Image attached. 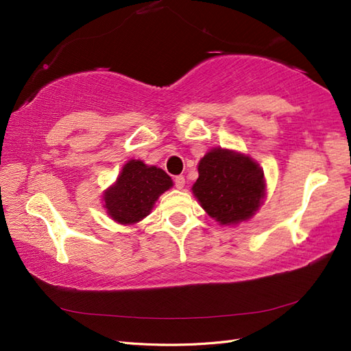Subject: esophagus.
Returning a JSON list of instances; mask_svg holds the SVG:
<instances>
[{
    "label": "esophagus",
    "instance_id": "34e87169",
    "mask_svg": "<svg viewBox=\"0 0 351 351\" xmlns=\"http://www.w3.org/2000/svg\"><path fill=\"white\" fill-rule=\"evenodd\" d=\"M184 183H186V180H184L183 176H176L174 177V184H176L177 189H183Z\"/></svg>",
    "mask_w": 351,
    "mask_h": 351
}]
</instances>
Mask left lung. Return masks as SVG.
<instances>
[{
  "mask_svg": "<svg viewBox=\"0 0 351 351\" xmlns=\"http://www.w3.org/2000/svg\"><path fill=\"white\" fill-rule=\"evenodd\" d=\"M192 190L208 215L222 226L249 219L265 195L263 173L252 158L212 149L200 159Z\"/></svg>",
  "mask_w": 351,
  "mask_h": 351,
  "instance_id": "obj_1",
  "label": "left lung"
}]
</instances>
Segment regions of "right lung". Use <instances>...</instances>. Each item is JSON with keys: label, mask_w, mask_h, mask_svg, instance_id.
Listing matches in <instances>:
<instances>
[{"label": "right lung", "mask_w": 351, "mask_h": 351, "mask_svg": "<svg viewBox=\"0 0 351 351\" xmlns=\"http://www.w3.org/2000/svg\"><path fill=\"white\" fill-rule=\"evenodd\" d=\"M173 186L164 169L142 161L127 162L112 187L104 195L110 217L120 224H134L149 214L159 195Z\"/></svg>", "instance_id": "1"}]
</instances>
